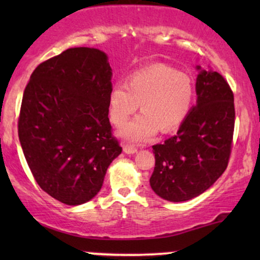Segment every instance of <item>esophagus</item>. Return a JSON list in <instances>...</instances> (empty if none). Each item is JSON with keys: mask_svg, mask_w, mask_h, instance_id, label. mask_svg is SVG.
<instances>
[{"mask_svg": "<svg viewBox=\"0 0 260 260\" xmlns=\"http://www.w3.org/2000/svg\"><path fill=\"white\" fill-rule=\"evenodd\" d=\"M123 151L126 154H134V153H137V148L134 147L133 144H124Z\"/></svg>", "mask_w": 260, "mask_h": 260, "instance_id": "1", "label": "esophagus"}]
</instances>
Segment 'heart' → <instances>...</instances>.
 Masks as SVG:
<instances>
[{
  "instance_id": "b5f03b06",
  "label": "heart",
  "mask_w": 260,
  "mask_h": 260,
  "mask_svg": "<svg viewBox=\"0 0 260 260\" xmlns=\"http://www.w3.org/2000/svg\"><path fill=\"white\" fill-rule=\"evenodd\" d=\"M194 98V84L186 73L165 64H153L136 71L127 83L118 82L109 94L112 123L122 127L131 116L143 110L122 129L134 142H147L159 132L176 129L186 120Z\"/></svg>"
}]
</instances>
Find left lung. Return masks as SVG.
I'll list each match as a JSON object with an SVG mask.
<instances>
[{
	"label": "left lung",
	"instance_id": "8db88e82",
	"mask_svg": "<svg viewBox=\"0 0 260 260\" xmlns=\"http://www.w3.org/2000/svg\"><path fill=\"white\" fill-rule=\"evenodd\" d=\"M196 91L197 105L177 134L153 145L150 186L169 202L189 201L205 192L223 174L231 155L235 104L229 83L220 73L201 71Z\"/></svg>",
	"mask_w": 260,
	"mask_h": 260
}]
</instances>
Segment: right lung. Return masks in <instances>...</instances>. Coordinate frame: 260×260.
<instances>
[{"instance_id":"1","label":"right lung","mask_w":260,"mask_h":260,"mask_svg":"<svg viewBox=\"0 0 260 260\" xmlns=\"http://www.w3.org/2000/svg\"><path fill=\"white\" fill-rule=\"evenodd\" d=\"M111 77L103 51L73 47L39 64L25 86L20 145L37 183L63 204L94 198L122 151L109 120Z\"/></svg>"}]
</instances>
